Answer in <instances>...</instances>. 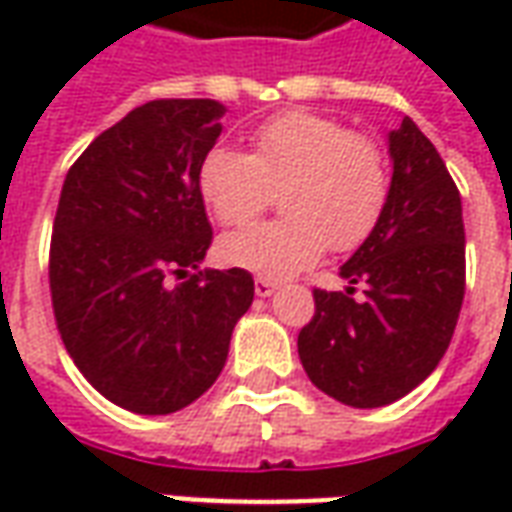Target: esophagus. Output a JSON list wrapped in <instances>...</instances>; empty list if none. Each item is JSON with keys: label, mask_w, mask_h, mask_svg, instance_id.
<instances>
[{"label": "esophagus", "mask_w": 512, "mask_h": 512, "mask_svg": "<svg viewBox=\"0 0 512 512\" xmlns=\"http://www.w3.org/2000/svg\"><path fill=\"white\" fill-rule=\"evenodd\" d=\"M279 288V282H274V279H266V277H257L255 279V293L260 296V299H266V296H271L274 290Z\"/></svg>", "instance_id": "1"}]
</instances>
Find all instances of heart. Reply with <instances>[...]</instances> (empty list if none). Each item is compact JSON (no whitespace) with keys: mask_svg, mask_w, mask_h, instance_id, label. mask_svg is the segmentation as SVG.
Wrapping results in <instances>:
<instances>
[{"mask_svg":"<svg viewBox=\"0 0 512 512\" xmlns=\"http://www.w3.org/2000/svg\"><path fill=\"white\" fill-rule=\"evenodd\" d=\"M249 153L211 147L200 164V191L222 224H246L279 191V216L227 235V266L288 277L332 246L348 252L376 230L389 197L381 147L334 117L288 109L255 126Z\"/></svg>","mask_w":512,"mask_h":512,"instance_id":"1","label":"heart"}]
</instances>
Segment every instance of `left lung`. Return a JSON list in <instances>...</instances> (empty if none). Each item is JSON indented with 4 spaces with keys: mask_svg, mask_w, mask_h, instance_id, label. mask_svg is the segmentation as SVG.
I'll return each mask as SVG.
<instances>
[{
    "mask_svg": "<svg viewBox=\"0 0 512 512\" xmlns=\"http://www.w3.org/2000/svg\"><path fill=\"white\" fill-rule=\"evenodd\" d=\"M389 158L384 213L340 268L348 288L312 290L315 315L299 332L312 384L354 408L389 406L436 370L466 288L461 194L439 150L403 117L389 131Z\"/></svg>",
    "mask_w": 512,
    "mask_h": 512,
    "instance_id": "obj_1",
    "label": "left lung"
}]
</instances>
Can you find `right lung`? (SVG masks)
<instances>
[{"mask_svg":"<svg viewBox=\"0 0 512 512\" xmlns=\"http://www.w3.org/2000/svg\"><path fill=\"white\" fill-rule=\"evenodd\" d=\"M224 112L211 98L147 101L95 136L62 183L57 329L82 376L134 414H172L208 392L255 299L244 268L200 271L213 233L197 175Z\"/></svg>","mask_w":512,"mask_h":512,"instance_id":"add662e5","label":"right lung"}]
</instances>
